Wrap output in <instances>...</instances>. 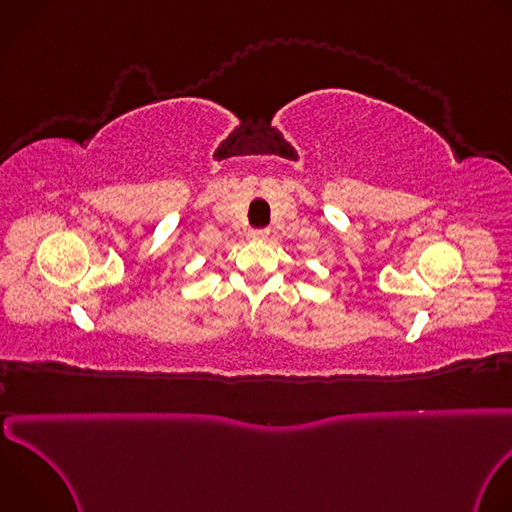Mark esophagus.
I'll list each match as a JSON object with an SVG mask.
<instances>
[{
	"label": "esophagus",
	"mask_w": 512,
	"mask_h": 512,
	"mask_svg": "<svg viewBox=\"0 0 512 512\" xmlns=\"http://www.w3.org/2000/svg\"><path fill=\"white\" fill-rule=\"evenodd\" d=\"M249 237L253 241H265L269 237V229H251L249 231Z\"/></svg>",
	"instance_id": "34e87169"
}]
</instances>
